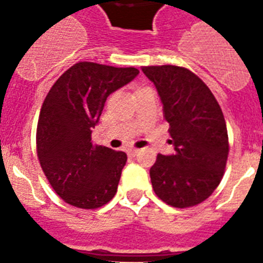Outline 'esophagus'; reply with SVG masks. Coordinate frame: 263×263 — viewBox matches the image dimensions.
<instances>
[{
	"label": "esophagus",
	"mask_w": 263,
	"mask_h": 263,
	"mask_svg": "<svg viewBox=\"0 0 263 263\" xmlns=\"http://www.w3.org/2000/svg\"><path fill=\"white\" fill-rule=\"evenodd\" d=\"M138 153H139V148H129V150H128V156L135 157Z\"/></svg>",
	"instance_id": "esophagus-1"
}]
</instances>
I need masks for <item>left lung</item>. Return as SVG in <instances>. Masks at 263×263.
Segmentation results:
<instances>
[{
    "label": "left lung",
    "instance_id": "1",
    "mask_svg": "<svg viewBox=\"0 0 263 263\" xmlns=\"http://www.w3.org/2000/svg\"><path fill=\"white\" fill-rule=\"evenodd\" d=\"M160 94L169 123L172 156H157L150 168L153 190L177 209L202 203L218 187L227 166L229 142L220 105L203 80L176 65L142 67Z\"/></svg>",
    "mask_w": 263,
    "mask_h": 263
}]
</instances>
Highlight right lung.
I'll return each instance as SVG.
<instances>
[{
    "instance_id": "1",
    "label": "right lung",
    "mask_w": 263,
    "mask_h": 263,
    "mask_svg": "<svg viewBox=\"0 0 263 263\" xmlns=\"http://www.w3.org/2000/svg\"><path fill=\"white\" fill-rule=\"evenodd\" d=\"M139 71L103 64L72 65L51 86L36 127V154L55 194L79 209H98L117 192L127 154L92 144L106 98Z\"/></svg>"
}]
</instances>
